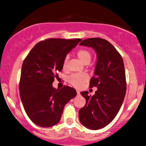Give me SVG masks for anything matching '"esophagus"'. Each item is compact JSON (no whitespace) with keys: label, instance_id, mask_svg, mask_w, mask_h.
<instances>
[{"label":"esophagus","instance_id":"34e87169","mask_svg":"<svg viewBox=\"0 0 146 146\" xmlns=\"http://www.w3.org/2000/svg\"><path fill=\"white\" fill-rule=\"evenodd\" d=\"M77 94H78V95H80V92L79 90H77Z\"/></svg>","mask_w":146,"mask_h":146}]
</instances>
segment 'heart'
Here are the masks:
<instances>
[{"label": "heart", "mask_w": 146, "mask_h": 146, "mask_svg": "<svg viewBox=\"0 0 146 146\" xmlns=\"http://www.w3.org/2000/svg\"><path fill=\"white\" fill-rule=\"evenodd\" d=\"M76 55L79 59L84 64H88L92 59V53L86 48H81L76 52ZM68 57L66 56L63 60V68L67 66ZM88 75L86 73H74L68 77L67 80L68 83L75 88H80L88 80Z\"/></svg>", "instance_id": "b5f03b06"}]
</instances>
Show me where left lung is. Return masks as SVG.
I'll use <instances>...</instances> for the list:
<instances>
[{
	"label": "left lung",
	"mask_w": 146,
	"mask_h": 146,
	"mask_svg": "<svg viewBox=\"0 0 146 146\" xmlns=\"http://www.w3.org/2000/svg\"><path fill=\"white\" fill-rule=\"evenodd\" d=\"M80 45L92 47L97 54L94 76L90 81V88L97 87V90L93 96L88 91L81 92L86 103L79 111V118L88 129H100L113 120L123 103L126 90L124 62L116 49L103 38H86Z\"/></svg>",
	"instance_id": "obj_1"
}]
</instances>
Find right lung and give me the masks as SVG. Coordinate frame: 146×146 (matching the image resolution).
Listing matches in <instances>:
<instances>
[{
    "mask_svg": "<svg viewBox=\"0 0 146 146\" xmlns=\"http://www.w3.org/2000/svg\"><path fill=\"white\" fill-rule=\"evenodd\" d=\"M80 38H47L36 43L24 59L19 90L23 106L33 122L50 127L60 120L64 107L77 95L73 88L52 86L58 72L62 71L66 54Z\"/></svg>",
    "mask_w": 146,
    "mask_h": 146,
    "instance_id": "add662e5",
    "label": "right lung"
}]
</instances>
